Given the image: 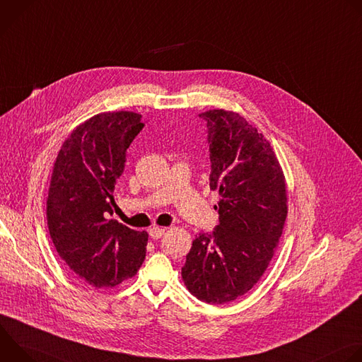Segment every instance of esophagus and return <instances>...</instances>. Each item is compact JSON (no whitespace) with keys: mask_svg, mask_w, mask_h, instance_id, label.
I'll return each instance as SVG.
<instances>
[{"mask_svg":"<svg viewBox=\"0 0 362 362\" xmlns=\"http://www.w3.org/2000/svg\"><path fill=\"white\" fill-rule=\"evenodd\" d=\"M148 235H150V238L151 239H159V238H162L163 235H165V229L163 228H151L150 230H148Z\"/></svg>","mask_w":362,"mask_h":362,"instance_id":"1","label":"esophagus"}]
</instances>
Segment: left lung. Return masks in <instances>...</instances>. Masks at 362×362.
Here are the masks:
<instances>
[{
    "label": "left lung",
    "mask_w": 362,
    "mask_h": 362,
    "mask_svg": "<svg viewBox=\"0 0 362 362\" xmlns=\"http://www.w3.org/2000/svg\"><path fill=\"white\" fill-rule=\"evenodd\" d=\"M199 117L208 127L219 225L193 240L182 278L197 299L221 305L245 295L267 271L288 214L286 186L269 141L242 116L209 110Z\"/></svg>",
    "instance_id": "8db88e82"
}]
</instances>
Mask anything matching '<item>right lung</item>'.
<instances>
[{
  "instance_id": "1",
  "label": "right lung",
  "mask_w": 362,
  "mask_h": 362,
  "mask_svg": "<svg viewBox=\"0 0 362 362\" xmlns=\"http://www.w3.org/2000/svg\"><path fill=\"white\" fill-rule=\"evenodd\" d=\"M143 126L141 115L133 112H109L86 120L64 141L51 175L47 199L51 240L69 269L95 288L122 284L144 261L147 232L109 219L126 151Z\"/></svg>"
}]
</instances>
